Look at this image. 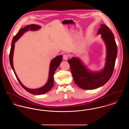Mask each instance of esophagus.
I'll return each instance as SVG.
<instances>
[{
  "mask_svg": "<svg viewBox=\"0 0 129 129\" xmlns=\"http://www.w3.org/2000/svg\"><path fill=\"white\" fill-rule=\"evenodd\" d=\"M63 58L65 60H67L68 58V56L67 55H64L63 56Z\"/></svg>",
  "mask_w": 129,
  "mask_h": 129,
  "instance_id": "1",
  "label": "esophagus"
}]
</instances>
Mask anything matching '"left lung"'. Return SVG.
I'll return each mask as SVG.
<instances>
[{"instance_id": "1", "label": "left lung", "mask_w": 129, "mask_h": 129, "mask_svg": "<svg viewBox=\"0 0 129 129\" xmlns=\"http://www.w3.org/2000/svg\"><path fill=\"white\" fill-rule=\"evenodd\" d=\"M97 32L104 41L106 55L104 67L99 71H93L77 57L68 60L75 83L83 89H94L104 86L113 73L117 54V48L114 35L106 25L102 24Z\"/></svg>"}]
</instances>
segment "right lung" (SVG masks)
Instances as JSON below:
<instances>
[{
    "label": "right lung",
    "instance_id": "obj_1",
    "mask_svg": "<svg viewBox=\"0 0 129 129\" xmlns=\"http://www.w3.org/2000/svg\"><path fill=\"white\" fill-rule=\"evenodd\" d=\"M41 28L40 26L35 25H28L25 26L24 27L21 28L19 31L18 33L13 37L12 42V47L10 51V54L9 56V59L12 68V70L15 74L16 78L18 81L19 83L26 90L27 92H29L32 94L34 95H42L45 94L47 92H48L49 90L52 88L54 86V75L55 73V71L57 68L58 67L59 65L60 64L61 62L62 61L63 56L62 55H57L50 62V66H49V75L48 80L44 86L35 89H31L26 87L19 80L18 77L17 76V74H16L14 69L13 67V53H14V50L15 47V43L25 33V32H27L29 30L37 31L39 30Z\"/></svg>",
    "mask_w": 129,
    "mask_h": 129
}]
</instances>
